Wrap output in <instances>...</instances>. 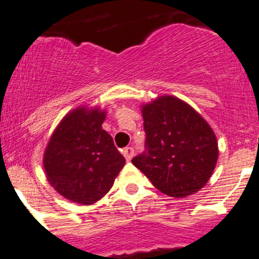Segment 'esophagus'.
<instances>
[{"mask_svg":"<svg viewBox=\"0 0 259 259\" xmlns=\"http://www.w3.org/2000/svg\"><path fill=\"white\" fill-rule=\"evenodd\" d=\"M122 155H124L125 158L129 161V160L133 158V156H134V148H133V147H126V148L122 150Z\"/></svg>","mask_w":259,"mask_h":259,"instance_id":"obj_1","label":"esophagus"}]
</instances>
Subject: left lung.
I'll list each match as a JSON object with an SVG mask.
<instances>
[{
	"label": "left lung",
	"instance_id": "obj_1",
	"mask_svg": "<svg viewBox=\"0 0 259 259\" xmlns=\"http://www.w3.org/2000/svg\"><path fill=\"white\" fill-rule=\"evenodd\" d=\"M142 113L146 150L133 164L167 196L179 199L204 187L218 158V143L208 122L169 95L143 106Z\"/></svg>",
	"mask_w": 259,
	"mask_h": 259
}]
</instances>
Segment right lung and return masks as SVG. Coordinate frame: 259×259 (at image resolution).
I'll use <instances>...</instances> for the list:
<instances>
[{"mask_svg": "<svg viewBox=\"0 0 259 259\" xmlns=\"http://www.w3.org/2000/svg\"><path fill=\"white\" fill-rule=\"evenodd\" d=\"M106 112L77 108L63 118L51 137L44 166L50 185L82 205L101 200L125 165L112 137L102 129Z\"/></svg>", "mask_w": 259, "mask_h": 259, "instance_id": "obj_1", "label": "right lung"}]
</instances>
